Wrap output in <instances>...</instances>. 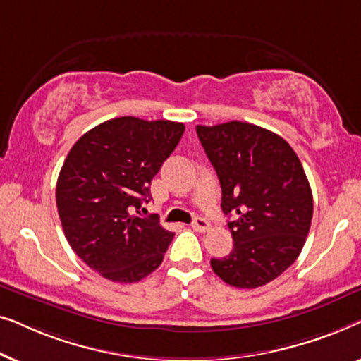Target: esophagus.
Wrapping results in <instances>:
<instances>
[{
	"label": "esophagus",
	"instance_id": "obj_1",
	"mask_svg": "<svg viewBox=\"0 0 361 361\" xmlns=\"http://www.w3.org/2000/svg\"><path fill=\"white\" fill-rule=\"evenodd\" d=\"M192 228L197 231H207L210 228V224L205 219H202V216H195L194 221H192Z\"/></svg>",
	"mask_w": 361,
	"mask_h": 361
}]
</instances>
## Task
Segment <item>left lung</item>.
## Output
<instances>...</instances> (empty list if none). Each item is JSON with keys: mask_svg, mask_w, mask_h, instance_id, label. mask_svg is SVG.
<instances>
[{"mask_svg": "<svg viewBox=\"0 0 361 361\" xmlns=\"http://www.w3.org/2000/svg\"><path fill=\"white\" fill-rule=\"evenodd\" d=\"M221 185V210L233 250L210 259L226 284L255 289L298 259L312 221L314 202L298 154L283 137L243 121L195 128Z\"/></svg>", "mask_w": 361, "mask_h": 361, "instance_id": "8db88e82", "label": "left lung"}]
</instances>
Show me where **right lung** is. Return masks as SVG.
Returning <instances> with one entry per match:
<instances>
[{"label": "right lung", "instance_id": "right-lung-1", "mask_svg": "<svg viewBox=\"0 0 361 361\" xmlns=\"http://www.w3.org/2000/svg\"><path fill=\"white\" fill-rule=\"evenodd\" d=\"M184 130L176 121L113 118L87 131L63 161L56 189L63 233L105 279L136 283L162 263L174 233L157 215L142 216L141 205Z\"/></svg>", "mask_w": 361, "mask_h": 361}]
</instances>
